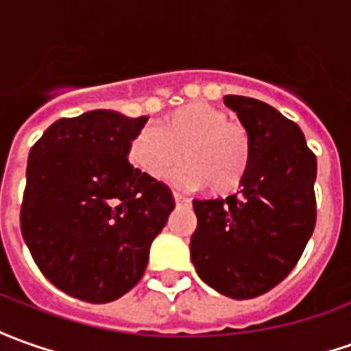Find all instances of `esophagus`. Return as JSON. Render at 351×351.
Returning a JSON list of instances; mask_svg holds the SVG:
<instances>
[{"label":"esophagus","instance_id":"obj_1","mask_svg":"<svg viewBox=\"0 0 351 351\" xmlns=\"http://www.w3.org/2000/svg\"><path fill=\"white\" fill-rule=\"evenodd\" d=\"M175 202H176V204H188L190 199H188L186 195H182V194H178V192H175Z\"/></svg>","mask_w":351,"mask_h":351}]
</instances>
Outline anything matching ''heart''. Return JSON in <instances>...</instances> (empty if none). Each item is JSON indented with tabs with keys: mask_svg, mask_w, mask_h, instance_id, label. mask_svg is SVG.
I'll return each instance as SVG.
<instances>
[{
	"mask_svg": "<svg viewBox=\"0 0 351 351\" xmlns=\"http://www.w3.org/2000/svg\"><path fill=\"white\" fill-rule=\"evenodd\" d=\"M252 157L250 130L207 104L178 107L159 128L138 130L128 144L130 163L149 178L165 180L182 159L186 165L176 180L190 188L206 186L211 194H228L242 184Z\"/></svg>",
	"mask_w": 351,
	"mask_h": 351,
	"instance_id": "1",
	"label": "heart"
}]
</instances>
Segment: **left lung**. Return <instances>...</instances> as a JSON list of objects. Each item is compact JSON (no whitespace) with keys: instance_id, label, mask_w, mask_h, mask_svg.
<instances>
[{"instance_id":"obj_1","label":"left lung","mask_w":351,"mask_h":351,"mask_svg":"<svg viewBox=\"0 0 351 351\" xmlns=\"http://www.w3.org/2000/svg\"><path fill=\"white\" fill-rule=\"evenodd\" d=\"M225 106L252 134V167L240 192L194 199L190 256L217 292L250 300L290 275L313 234L317 157L300 126L275 107L244 95H226Z\"/></svg>"}]
</instances>
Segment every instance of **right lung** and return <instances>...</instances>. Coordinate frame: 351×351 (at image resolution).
<instances>
[{
	"instance_id": "add662e5",
	"label": "right lung",
	"mask_w": 351,
	"mask_h": 351,
	"mask_svg": "<svg viewBox=\"0 0 351 351\" xmlns=\"http://www.w3.org/2000/svg\"><path fill=\"white\" fill-rule=\"evenodd\" d=\"M147 117L88 111L59 119L32 145L21 232L42 275L88 304H107L144 275L171 211V188L128 161Z\"/></svg>"
}]
</instances>
